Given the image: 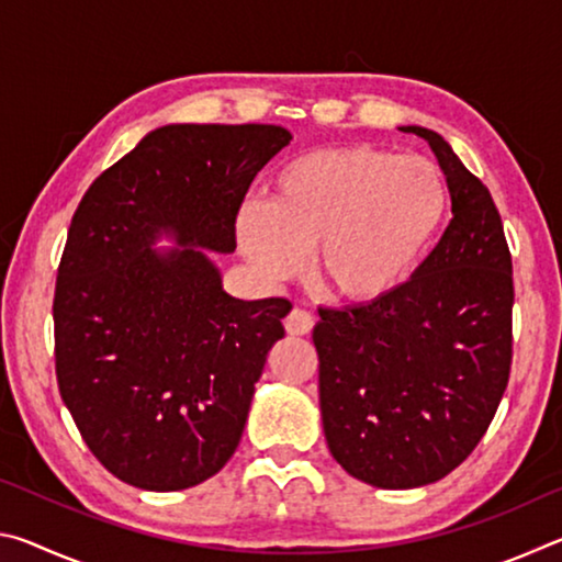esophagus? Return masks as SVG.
Masks as SVG:
<instances>
[{
	"instance_id": "esophagus-1",
	"label": "esophagus",
	"mask_w": 562,
	"mask_h": 562,
	"mask_svg": "<svg viewBox=\"0 0 562 562\" xmlns=\"http://www.w3.org/2000/svg\"><path fill=\"white\" fill-rule=\"evenodd\" d=\"M312 327H315V317H312L307 310L294 307L290 315L284 317V329H288L290 335H297V337L310 335Z\"/></svg>"
}]
</instances>
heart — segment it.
Instances as JSON below:
<instances>
[{"label":"heart","instance_id":"heart-1","mask_svg":"<svg viewBox=\"0 0 562 562\" xmlns=\"http://www.w3.org/2000/svg\"><path fill=\"white\" fill-rule=\"evenodd\" d=\"M449 213V186L422 156L355 144L290 158L235 223L237 247L268 282L302 270L322 292L374 302L402 288L424 262Z\"/></svg>","mask_w":562,"mask_h":562}]
</instances>
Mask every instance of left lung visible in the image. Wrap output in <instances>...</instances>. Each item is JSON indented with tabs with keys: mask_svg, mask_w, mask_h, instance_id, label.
<instances>
[{
	"mask_svg": "<svg viewBox=\"0 0 562 562\" xmlns=\"http://www.w3.org/2000/svg\"><path fill=\"white\" fill-rule=\"evenodd\" d=\"M451 223L412 280L382 300L319 307V408L335 461L376 488L449 475L486 434L513 357V265L488 188L429 128Z\"/></svg>",
	"mask_w": 562,
	"mask_h": 562,
	"instance_id": "left-lung-1",
	"label": "left lung"
}]
</instances>
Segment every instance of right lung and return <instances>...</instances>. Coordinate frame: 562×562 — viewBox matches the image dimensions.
Returning <instances> with one entry per match:
<instances>
[{"mask_svg": "<svg viewBox=\"0 0 562 562\" xmlns=\"http://www.w3.org/2000/svg\"><path fill=\"white\" fill-rule=\"evenodd\" d=\"M292 133L170 123L93 180L71 217L54 294L56 379L91 453L128 486L183 491L231 461L282 297L223 290L213 252ZM168 236L173 248H154Z\"/></svg>", "mask_w": 562, "mask_h": 562, "instance_id": "1", "label": "right lung"}]
</instances>
